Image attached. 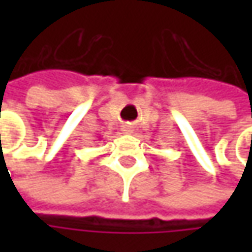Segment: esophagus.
<instances>
[{
    "label": "esophagus",
    "instance_id": "1",
    "mask_svg": "<svg viewBox=\"0 0 252 252\" xmlns=\"http://www.w3.org/2000/svg\"><path fill=\"white\" fill-rule=\"evenodd\" d=\"M122 131L126 133V134H131V133H133V127L129 126V125H123V126H122Z\"/></svg>",
    "mask_w": 252,
    "mask_h": 252
}]
</instances>
